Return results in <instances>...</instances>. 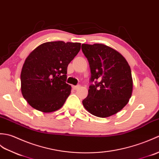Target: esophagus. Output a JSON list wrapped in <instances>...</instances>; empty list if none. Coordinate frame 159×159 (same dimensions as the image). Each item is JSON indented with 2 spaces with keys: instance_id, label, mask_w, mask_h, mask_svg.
Listing matches in <instances>:
<instances>
[{
  "instance_id": "esophagus-1",
  "label": "esophagus",
  "mask_w": 159,
  "mask_h": 159,
  "mask_svg": "<svg viewBox=\"0 0 159 159\" xmlns=\"http://www.w3.org/2000/svg\"><path fill=\"white\" fill-rule=\"evenodd\" d=\"M80 87V86H72V89L73 90H77V89H78Z\"/></svg>"
}]
</instances>
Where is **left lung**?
<instances>
[{
  "instance_id": "1",
  "label": "left lung",
  "mask_w": 159,
  "mask_h": 159,
  "mask_svg": "<svg viewBox=\"0 0 159 159\" xmlns=\"http://www.w3.org/2000/svg\"><path fill=\"white\" fill-rule=\"evenodd\" d=\"M82 50L90 65V81H96L82 101L84 107L97 117H109L124 108L131 97L130 66L120 53L106 45L84 43Z\"/></svg>"
}]
</instances>
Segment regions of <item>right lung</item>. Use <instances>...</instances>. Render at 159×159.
I'll return each instance as SVG.
<instances>
[{
	"label": "right lung",
	"mask_w": 159,
	"mask_h": 159,
	"mask_svg": "<svg viewBox=\"0 0 159 159\" xmlns=\"http://www.w3.org/2000/svg\"><path fill=\"white\" fill-rule=\"evenodd\" d=\"M80 43L46 42L28 56L21 71V92L31 107L50 113L61 109L71 91L65 82L67 66L78 54Z\"/></svg>",
	"instance_id": "add662e5"
}]
</instances>
